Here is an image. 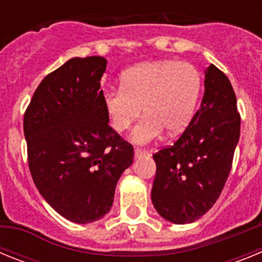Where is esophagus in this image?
Here are the masks:
<instances>
[{
    "instance_id": "1",
    "label": "esophagus",
    "mask_w": 262,
    "mask_h": 262,
    "mask_svg": "<svg viewBox=\"0 0 262 262\" xmlns=\"http://www.w3.org/2000/svg\"><path fill=\"white\" fill-rule=\"evenodd\" d=\"M145 155H149V151H147V149H140V148H135V156L136 157L145 156Z\"/></svg>"
}]
</instances>
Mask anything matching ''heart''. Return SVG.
<instances>
[{"mask_svg": "<svg viewBox=\"0 0 262 262\" xmlns=\"http://www.w3.org/2000/svg\"><path fill=\"white\" fill-rule=\"evenodd\" d=\"M202 92V75L195 66L177 60L136 64L120 76V89L106 90L102 102L113 128L126 131L145 117L133 131V140L148 144L168 129L182 133L193 119Z\"/></svg>", "mask_w": 262, "mask_h": 262, "instance_id": "b5f03b06", "label": "heart"}]
</instances>
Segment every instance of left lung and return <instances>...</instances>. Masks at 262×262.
<instances>
[{
    "label": "left lung",
    "instance_id": "left-lung-1",
    "mask_svg": "<svg viewBox=\"0 0 262 262\" xmlns=\"http://www.w3.org/2000/svg\"><path fill=\"white\" fill-rule=\"evenodd\" d=\"M240 115L230 80L214 64L205 69L200 110L172 147L154 155L152 203L164 219L193 223L211 209L231 172Z\"/></svg>",
    "mask_w": 262,
    "mask_h": 262
}]
</instances>
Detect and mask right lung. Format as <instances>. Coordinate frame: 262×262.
<instances>
[{"label": "right lung", "instance_id": "right-lung-1", "mask_svg": "<svg viewBox=\"0 0 262 262\" xmlns=\"http://www.w3.org/2000/svg\"><path fill=\"white\" fill-rule=\"evenodd\" d=\"M107 60L73 57L41 81L23 119L32 180L46 202L78 224L110 211L133 145L108 126L101 78Z\"/></svg>", "mask_w": 262, "mask_h": 262}]
</instances>
